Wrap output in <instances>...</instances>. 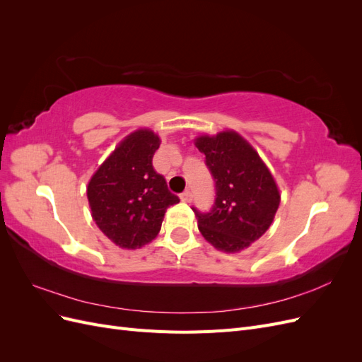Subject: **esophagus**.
Listing matches in <instances>:
<instances>
[{
    "label": "esophagus",
    "mask_w": 362,
    "mask_h": 362,
    "mask_svg": "<svg viewBox=\"0 0 362 362\" xmlns=\"http://www.w3.org/2000/svg\"><path fill=\"white\" fill-rule=\"evenodd\" d=\"M181 201H182V202H187V204H189V202H192V201H193L192 192H189V190H187V192H184V193L181 194Z\"/></svg>",
    "instance_id": "obj_1"
}]
</instances>
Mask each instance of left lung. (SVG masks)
I'll return each mask as SVG.
<instances>
[{
	"instance_id": "left-lung-1",
	"label": "left lung",
	"mask_w": 362,
	"mask_h": 362,
	"mask_svg": "<svg viewBox=\"0 0 362 362\" xmlns=\"http://www.w3.org/2000/svg\"><path fill=\"white\" fill-rule=\"evenodd\" d=\"M194 145L205 154L216 187L210 211L193 206L199 231L218 250H243L273 222L281 201L276 182L257 151L235 131L201 136Z\"/></svg>"
}]
</instances>
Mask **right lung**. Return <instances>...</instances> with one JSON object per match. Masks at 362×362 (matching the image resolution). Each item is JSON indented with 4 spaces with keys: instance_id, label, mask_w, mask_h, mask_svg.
Masks as SVG:
<instances>
[{
    "instance_id": "right-lung-1",
    "label": "right lung",
    "mask_w": 362,
    "mask_h": 362,
    "mask_svg": "<svg viewBox=\"0 0 362 362\" xmlns=\"http://www.w3.org/2000/svg\"><path fill=\"white\" fill-rule=\"evenodd\" d=\"M161 140L151 129L125 137L95 172L87 199L98 228L124 249H139L157 237L164 213L180 198L152 166Z\"/></svg>"
}]
</instances>
